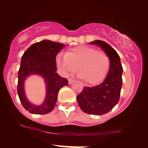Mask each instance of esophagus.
I'll return each mask as SVG.
<instances>
[{
  "label": "esophagus",
  "instance_id": "esophagus-1",
  "mask_svg": "<svg viewBox=\"0 0 148 148\" xmlns=\"http://www.w3.org/2000/svg\"><path fill=\"white\" fill-rule=\"evenodd\" d=\"M73 81H74V80L70 79H70H68V84H71L73 82Z\"/></svg>",
  "mask_w": 148,
  "mask_h": 148
}]
</instances>
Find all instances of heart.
Returning <instances> with one entry per match:
<instances>
[{
	"instance_id": "1",
	"label": "heart",
	"mask_w": 148,
	"mask_h": 148,
	"mask_svg": "<svg viewBox=\"0 0 148 148\" xmlns=\"http://www.w3.org/2000/svg\"><path fill=\"white\" fill-rule=\"evenodd\" d=\"M57 68L62 74L67 75L78 66V77L90 84L102 81L110 67V59L105 53L88 46H78L56 58Z\"/></svg>"
}]
</instances>
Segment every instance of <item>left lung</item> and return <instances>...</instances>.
I'll return each instance as SVG.
<instances>
[{"mask_svg": "<svg viewBox=\"0 0 148 148\" xmlns=\"http://www.w3.org/2000/svg\"><path fill=\"white\" fill-rule=\"evenodd\" d=\"M89 43L100 47L108 56L110 68L108 75L100 84L85 87L76 98L84 112L91 115H103L110 111L119 102L123 83V67L119 55L108 43L99 40Z\"/></svg>", "mask_w": 148, "mask_h": 148, "instance_id": "left-lung-1", "label": "left lung"}]
</instances>
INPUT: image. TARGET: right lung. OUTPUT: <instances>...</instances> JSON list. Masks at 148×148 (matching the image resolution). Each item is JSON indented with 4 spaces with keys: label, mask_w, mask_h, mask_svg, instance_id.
Here are the masks:
<instances>
[{
    "label": "right lung",
    "mask_w": 148,
    "mask_h": 148,
    "mask_svg": "<svg viewBox=\"0 0 148 148\" xmlns=\"http://www.w3.org/2000/svg\"><path fill=\"white\" fill-rule=\"evenodd\" d=\"M64 46L62 43L43 40L33 43L22 55L18 73L17 93L22 106L30 113L43 115L51 112L60 89L68 85L67 80L56 73V57ZM30 75L40 76L46 85V96L40 105L31 103L25 93V81Z\"/></svg>",
    "instance_id": "1"
}]
</instances>
